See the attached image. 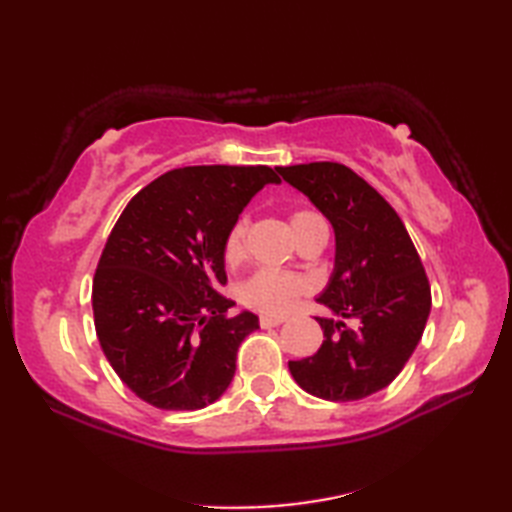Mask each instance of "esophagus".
I'll return each instance as SVG.
<instances>
[{
  "mask_svg": "<svg viewBox=\"0 0 512 512\" xmlns=\"http://www.w3.org/2000/svg\"><path fill=\"white\" fill-rule=\"evenodd\" d=\"M284 321L286 317H273V314H262V317H259V325H262V328H277V325Z\"/></svg>",
  "mask_w": 512,
  "mask_h": 512,
  "instance_id": "obj_1",
  "label": "esophagus"
}]
</instances>
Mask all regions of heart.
Segmentation results:
<instances>
[{
  "label": "heart",
  "instance_id": "b5f03b06",
  "mask_svg": "<svg viewBox=\"0 0 512 512\" xmlns=\"http://www.w3.org/2000/svg\"><path fill=\"white\" fill-rule=\"evenodd\" d=\"M290 228L295 237H299L306 228L312 224L321 222L319 215L310 211H295L290 215ZM246 220L239 217L228 228L224 237L222 255L226 264H237L242 262L246 255ZM308 281L297 275H286V273H275V270H257L255 275H250L242 286H239V301L244 303L246 308L264 312V314H286L299 303L301 297L308 295Z\"/></svg>",
  "mask_w": 512,
  "mask_h": 512
}]
</instances>
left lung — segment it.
Listing matches in <instances>:
<instances>
[{"label":"left lung","instance_id":"8db88e82","mask_svg":"<svg viewBox=\"0 0 512 512\" xmlns=\"http://www.w3.org/2000/svg\"><path fill=\"white\" fill-rule=\"evenodd\" d=\"M306 193L336 235V264L317 299L332 317H317L319 352L290 361L308 394L350 402L394 380L422 339L431 286L405 224L372 184L341 162L277 167Z\"/></svg>","mask_w":512,"mask_h":512}]
</instances>
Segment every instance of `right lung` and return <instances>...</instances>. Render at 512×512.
<instances>
[{
  "instance_id": "right-lung-1",
  "label": "right lung",
  "mask_w": 512,
  "mask_h": 512,
  "mask_svg": "<svg viewBox=\"0 0 512 512\" xmlns=\"http://www.w3.org/2000/svg\"><path fill=\"white\" fill-rule=\"evenodd\" d=\"M275 169L202 165L140 189L114 224L92 284L94 328L118 378L167 411L211 405L231 385L237 347L259 328L231 317L224 237Z\"/></svg>"
}]
</instances>
